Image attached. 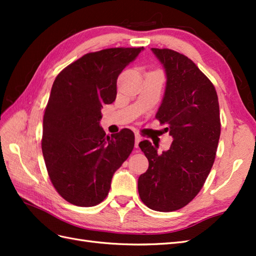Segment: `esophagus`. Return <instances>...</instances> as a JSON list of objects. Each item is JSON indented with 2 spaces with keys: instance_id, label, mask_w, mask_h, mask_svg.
<instances>
[{
  "instance_id": "1",
  "label": "esophagus",
  "mask_w": 256,
  "mask_h": 256,
  "mask_svg": "<svg viewBox=\"0 0 256 256\" xmlns=\"http://www.w3.org/2000/svg\"><path fill=\"white\" fill-rule=\"evenodd\" d=\"M140 140H142V138H140V135H138V134L135 135V148H138V143L140 142Z\"/></svg>"
}]
</instances>
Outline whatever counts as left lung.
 Returning <instances> with one entry per match:
<instances>
[{
	"label": "left lung",
	"mask_w": 256,
	"mask_h": 256,
	"mask_svg": "<svg viewBox=\"0 0 256 256\" xmlns=\"http://www.w3.org/2000/svg\"><path fill=\"white\" fill-rule=\"evenodd\" d=\"M166 72V89L156 113L174 138L162 154L148 140L138 144L148 170L138 177L140 200L150 209H182L196 196L214 162L221 123L214 86L196 64L167 48H152Z\"/></svg>",
	"instance_id": "obj_1"
}]
</instances>
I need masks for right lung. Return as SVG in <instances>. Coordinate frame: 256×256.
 Returning <instances> with one entry per match:
<instances>
[{
    "label": "right lung",
    "instance_id": "1",
    "mask_svg": "<svg viewBox=\"0 0 256 256\" xmlns=\"http://www.w3.org/2000/svg\"><path fill=\"white\" fill-rule=\"evenodd\" d=\"M143 50L86 54L54 81L42 120V150L52 184L70 204L94 206L104 200L113 174L132 153L134 133L123 128L106 135L101 108L116 100L118 74Z\"/></svg>",
    "mask_w": 256,
    "mask_h": 256
}]
</instances>
